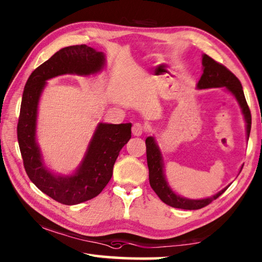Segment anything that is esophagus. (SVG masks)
<instances>
[{
	"instance_id": "34e87169",
	"label": "esophagus",
	"mask_w": 262,
	"mask_h": 262,
	"mask_svg": "<svg viewBox=\"0 0 262 262\" xmlns=\"http://www.w3.org/2000/svg\"><path fill=\"white\" fill-rule=\"evenodd\" d=\"M143 132H144V126L142 125V123L136 122V123H134V125H133L132 133H133V135H134V136H141L142 134H143Z\"/></svg>"
}]
</instances>
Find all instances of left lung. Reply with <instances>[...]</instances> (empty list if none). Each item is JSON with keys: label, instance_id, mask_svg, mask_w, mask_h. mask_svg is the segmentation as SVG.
Listing matches in <instances>:
<instances>
[{"label": "left lung", "instance_id": "1", "mask_svg": "<svg viewBox=\"0 0 262 262\" xmlns=\"http://www.w3.org/2000/svg\"><path fill=\"white\" fill-rule=\"evenodd\" d=\"M202 69L203 73L201 75L200 79L196 84L198 89H211V88H225V90L229 91L236 100L238 101V105L241 106L242 113L244 115V120L246 123V139L248 140L251 132V123H252V117L250 108H248L245 96H244L243 86L239 79L234 76V75L227 69L224 66L220 64L219 62L212 60L210 56L207 54L202 55ZM145 144H147V162L149 167V183L151 188L155 190V193L158 195L161 200L166 203V205L173 207V208H180V209L186 210H195L201 209V208L209 205L211 201L216 200L220 195L223 194L227 188L225 187L219 193L209 198L205 199H188L185 196H181L178 193H176L173 189L171 188L170 184L167 183L165 170H164V161L162 156V151L159 149L156 140L154 136H149L145 140ZM243 166L241 167L242 171Z\"/></svg>", "mask_w": 262, "mask_h": 262}]
</instances>
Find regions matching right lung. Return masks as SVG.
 Wrapping results in <instances>:
<instances>
[{"label":"right lung","mask_w":262,"mask_h":262,"mask_svg":"<svg viewBox=\"0 0 262 262\" xmlns=\"http://www.w3.org/2000/svg\"><path fill=\"white\" fill-rule=\"evenodd\" d=\"M106 64L103 52L86 45L61 48L34 70L25 84L17 137L30 180L48 196L62 205H78L97 196L108 184L119 152L132 137V123L99 122L82 162L70 174H56L43 162L37 140L38 106L47 81L70 74L90 76Z\"/></svg>","instance_id":"add662e5"}]
</instances>
